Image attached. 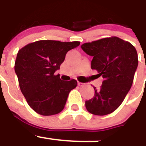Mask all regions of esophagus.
Masks as SVG:
<instances>
[{
    "label": "esophagus",
    "instance_id": "obj_1",
    "mask_svg": "<svg viewBox=\"0 0 146 146\" xmlns=\"http://www.w3.org/2000/svg\"><path fill=\"white\" fill-rule=\"evenodd\" d=\"M78 86H81H81H84V85H85V84H84V83L79 82V81H78Z\"/></svg>",
    "mask_w": 146,
    "mask_h": 146
}]
</instances>
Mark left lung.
Wrapping results in <instances>:
<instances>
[{
    "label": "left lung",
    "mask_w": 146,
    "mask_h": 146,
    "mask_svg": "<svg viewBox=\"0 0 146 146\" xmlns=\"http://www.w3.org/2000/svg\"><path fill=\"white\" fill-rule=\"evenodd\" d=\"M81 48L92 56L91 68L103 78L94 96L85 102L89 113L97 115L111 113L120 106L133 82L138 65L137 51L128 41L115 36L85 43Z\"/></svg>",
    "instance_id": "8db88e82"
}]
</instances>
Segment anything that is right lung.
I'll return each instance as SVG.
<instances>
[{
    "label": "right lung",
    "instance_id": "1",
    "mask_svg": "<svg viewBox=\"0 0 146 146\" xmlns=\"http://www.w3.org/2000/svg\"><path fill=\"white\" fill-rule=\"evenodd\" d=\"M79 41L41 40L19 49L14 70L21 92L30 107L42 115L57 114L64 109L68 94L77 81H62L54 75L68 51L78 46Z\"/></svg>",
    "mask_w": 146,
    "mask_h": 146
}]
</instances>
